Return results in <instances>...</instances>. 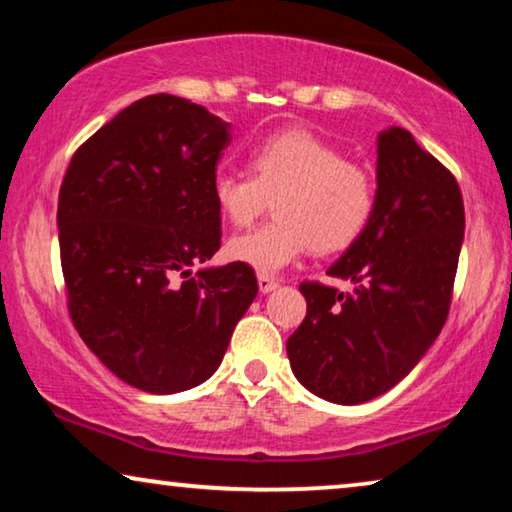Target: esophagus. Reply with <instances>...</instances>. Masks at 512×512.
Wrapping results in <instances>:
<instances>
[{"label":"esophagus","mask_w":512,"mask_h":512,"mask_svg":"<svg viewBox=\"0 0 512 512\" xmlns=\"http://www.w3.org/2000/svg\"><path fill=\"white\" fill-rule=\"evenodd\" d=\"M275 289H277L275 279L268 277V275H261V272H258V291L270 293V291H275Z\"/></svg>","instance_id":"1"}]
</instances>
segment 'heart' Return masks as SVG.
Returning a JSON list of instances; mask_svg holds the SVG:
<instances>
[{
	"label": "heart",
	"instance_id": "obj_1",
	"mask_svg": "<svg viewBox=\"0 0 512 512\" xmlns=\"http://www.w3.org/2000/svg\"><path fill=\"white\" fill-rule=\"evenodd\" d=\"M251 172L214 174L212 195L223 219L251 226L276 195L275 219L228 242V256L261 272L284 270L305 249L335 254L368 226L375 207V179L307 130H282L251 153Z\"/></svg>",
	"mask_w": 512,
	"mask_h": 512
}]
</instances>
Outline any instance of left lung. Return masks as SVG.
Listing matches in <instances>:
<instances>
[{
	"instance_id": "8db88e82",
	"label": "left lung",
	"mask_w": 512,
	"mask_h": 512,
	"mask_svg": "<svg viewBox=\"0 0 512 512\" xmlns=\"http://www.w3.org/2000/svg\"><path fill=\"white\" fill-rule=\"evenodd\" d=\"M461 242L464 200L452 172L408 130L380 132L373 214L328 268L354 291L300 284L307 314L286 340L298 382L340 405L396 387L445 326Z\"/></svg>"
}]
</instances>
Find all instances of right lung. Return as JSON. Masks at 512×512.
Instances as JSON below:
<instances>
[{
  "label": "right lung",
  "instance_id": "1",
  "mask_svg": "<svg viewBox=\"0 0 512 512\" xmlns=\"http://www.w3.org/2000/svg\"><path fill=\"white\" fill-rule=\"evenodd\" d=\"M230 123L174 95L132 102L72 156L58 200L69 317L116 377L177 394L214 375L258 293L212 195Z\"/></svg>",
  "mask_w": 512,
  "mask_h": 512
}]
</instances>
